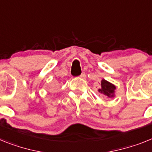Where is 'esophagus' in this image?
<instances>
[{
  "label": "esophagus",
  "instance_id": "1",
  "mask_svg": "<svg viewBox=\"0 0 152 152\" xmlns=\"http://www.w3.org/2000/svg\"><path fill=\"white\" fill-rule=\"evenodd\" d=\"M80 78H81V79H83V80H85L86 78V75L85 73H82V74L80 75Z\"/></svg>",
  "mask_w": 152,
  "mask_h": 152
}]
</instances>
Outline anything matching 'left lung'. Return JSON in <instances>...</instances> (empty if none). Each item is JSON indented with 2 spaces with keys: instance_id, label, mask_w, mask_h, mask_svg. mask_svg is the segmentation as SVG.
Masks as SVG:
<instances>
[{
  "instance_id": "8db88e82",
  "label": "left lung",
  "mask_w": 152,
  "mask_h": 152,
  "mask_svg": "<svg viewBox=\"0 0 152 152\" xmlns=\"http://www.w3.org/2000/svg\"><path fill=\"white\" fill-rule=\"evenodd\" d=\"M116 86L114 84L111 83L109 81L105 80H102L101 81V88L98 89V92L102 94L104 97L107 98H114L115 95Z\"/></svg>"
}]
</instances>
